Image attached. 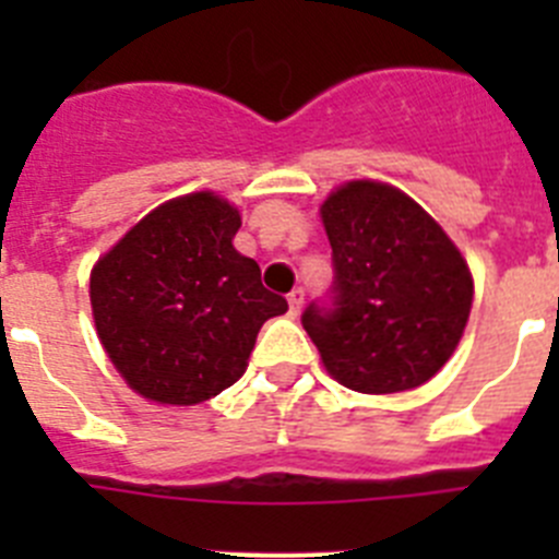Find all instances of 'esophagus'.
<instances>
[{"label":"esophagus","mask_w":559,"mask_h":559,"mask_svg":"<svg viewBox=\"0 0 559 559\" xmlns=\"http://www.w3.org/2000/svg\"><path fill=\"white\" fill-rule=\"evenodd\" d=\"M305 305V290L302 288H294L288 294V308H290V316H299V310H302Z\"/></svg>","instance_id":"obj_1"}]
</instances>
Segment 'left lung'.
<instances>
[{
	"label": "left lung",
	"instance_id": "8db88e82",
	"mask_svg": "<svg viewBox=\"0 0 559 559\" xmlns=\"http://www.w3.org/2000/svg\"><path fill=\"white\" fill-rule=\"evenodd\" d=\"M335 265V310L302 316L322 364L360 394L417 389L445 367L473 308L471 265L412 195L378 179L319 206Z\"/></svg>",
	"mask_w": 559,
	"mask_h": 559
}]
</instances>
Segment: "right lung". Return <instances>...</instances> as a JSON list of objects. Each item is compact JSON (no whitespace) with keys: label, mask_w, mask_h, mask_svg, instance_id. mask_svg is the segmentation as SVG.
Wrapping results in <instances>:
<instances>
[{"label":"right lung","mask_w":559,"mask_h":559,"mask_svg":"<svg viewBox=\"0 0 559 559\" xmlns=\"http://www.w3.org/2000/svg\"><path fill=\"white\" fill-rule=\"evenodd\" d=\"M240 210L212 190L151 210L92 265L88 302L108 360L140 397L195 406L249 367L263 322L288 302L235 249Z\"/></svg>","instance_id":"1"}]
</instances>
